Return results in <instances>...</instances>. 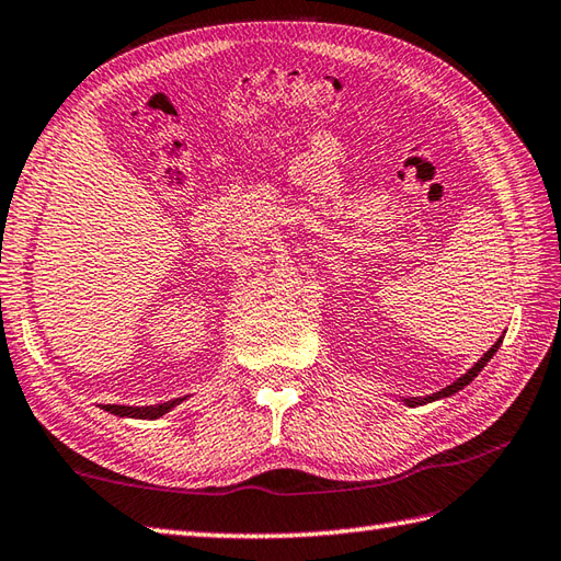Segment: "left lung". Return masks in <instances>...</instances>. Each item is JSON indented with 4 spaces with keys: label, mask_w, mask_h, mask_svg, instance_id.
Here are the masks:
<instances>
[{
    "label": "left lung",
    "mask_w": 561,
    "mask_h": 561,
    "mask_svg": "<svg viewBox=\"0 0 561 561\" xmlns=\"http://www.w3.org/2000/svg\"><path fill=\"white\" fill-rule=\"evenodd\" d=\"M501 343H503V337H499V340H496V343H493V345H491V347L486 350V353H484V357H481V359L477 362V365H474V367H471V369L467 371V375H462V377H459V379H455L453 383H449V387H445V389H440V391H435V393H427V397H409V399H405V397H401V401H403L405 405H411V409H415V405H423V403H433V401H437V399H447V397H453V393H457L459 389H465L469 381H474V377L479 375V371L486 367V362H489V359H491L493 355H496V353H499V347H501Z\"/></svg>",
    "instance_id": "1"
}]
</instances>
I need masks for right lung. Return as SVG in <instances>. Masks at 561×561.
<instances>
[{"instance_id":"obj_1","label":"right lung","mask_w":561,"mask_h":561,"mask_svg":"<svg viewBox=\"0 0 561 561\" xmlns=\"http://www.w3.org/2000/svg\"><path fill=\"white\" fill-rule=\"evenodd\" d=\"M182 401H186V397L182 399H172L164 403H156V405H118V403H102L99 409H104L106 413H114L118 419H138V421H156L162 419L164 413H170L174 405H180Z\"/></svg>"}]
</instances>
